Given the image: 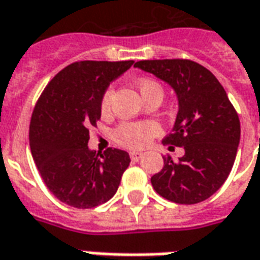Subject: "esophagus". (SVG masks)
Listing matches in <instances>:
<instances>
[{
  "mask_svg": "<svg viewBox=\"0 0 260 260\" xmlns=\"http://www.w3.org/2000/svg\"><path fill=\"white\" fill-rule=\"evenodd\" d=\"M143 155H144V154H143V152H140V151H132V152H130V158H132L133 161H139L140 158H141Z\"/></svg>",
  "mask_w": 260,
  "mask_h": 260,
  "instance_id": "obj_1",
  "label": "esophagus"
}]
</instances>
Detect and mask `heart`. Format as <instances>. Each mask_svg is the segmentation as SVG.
<instances>
[{"instance_id":"obj_1","label":"heart","mask_w":260,"mask_h":260,"mask_svg":"<svg viewBox=\"0 0 260 260\" xmlns=\"http://www.w3.org/2000/svg\"><path fill=\"white\" fill-rule=\"evenodd\" d=\"M137 86H139L143 98L152 95V93H158L162 96V88L155 81L143 78L137 82ZM112 98H113V88L110 86L105 91L102 101H101V109L104 113H108L110 110ZM159 133H161V127L156 121H128V123H123L117 127V130L115 132V137L117 143H120L127 148L139 150V148H143L145 145L150 144L151 140Z\"/></svg>"}]
</instances>
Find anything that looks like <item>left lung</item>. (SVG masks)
<instances>
[{
  "instance_id": "1",
  "label": "left lung",
  "mask_w": 260,
  "mask_h": 260,
  "mask_svg": "<svg viewBox=\"0 0 260 260\" xmlns=\"http://www.w3.org/2000/svg\"><path fill=\"white\" fill-rule=\"evenodd\" d=\"M134 67L168 84L178 99L172 133L162 143L183 147L185 154L178 161L164 156V168L151 185L175 203H200L221 187L233 169L241 139L238 115L218 80L198 62L144 60Z\"/></svg>"
}]
</instances>
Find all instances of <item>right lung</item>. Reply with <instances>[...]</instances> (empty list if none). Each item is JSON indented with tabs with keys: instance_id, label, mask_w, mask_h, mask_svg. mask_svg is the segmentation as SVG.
I'll return each mask as SVG.
<instances>
[{
	"instance_id": "obj_1",
	"label": "right lung",
	"mask_w": 260,
	"mask_h": 260,
	"mask_svg": "<svg viewBox=\"0 0 260 260\" xmlns=\"http://www.w3.org/2000/svg\"><path fill=\"white\" fill-rule=\"evenodd\" d=\"M130 61H78L49 82L33 110L29 144L39 172L60 202L92 209L115 196L130 164L128 152L109 148L98 156L88 147L101 101Z\"/></svg>"
}]
</instances>
